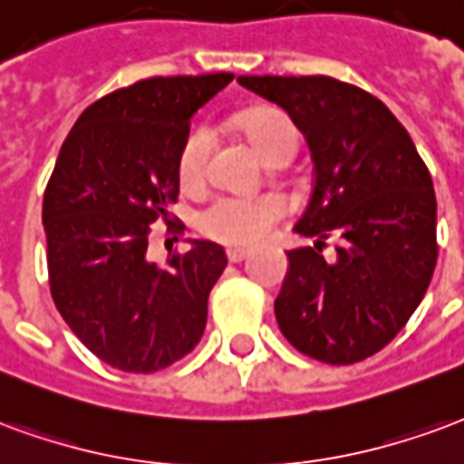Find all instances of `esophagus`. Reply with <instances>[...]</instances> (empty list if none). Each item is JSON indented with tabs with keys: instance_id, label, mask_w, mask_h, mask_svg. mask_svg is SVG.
<instances>
[{
	"instance_id": "esophagus-1",
	"label": "esophagus",
	"mask_w": 464,
	"mask_h": 464,
	"mask_svg": "<svg viewBox=\"0 0 464 464\" xmlns=\"http://www.w3.org/2000/svg\"><path fill=\"white\" fill-rule=\"evenodd\" d=\"M246 256H249V249H242V246H229L227 249V259L232 262V265H237V262H245Z\"/></svg>"
}]
</instances>
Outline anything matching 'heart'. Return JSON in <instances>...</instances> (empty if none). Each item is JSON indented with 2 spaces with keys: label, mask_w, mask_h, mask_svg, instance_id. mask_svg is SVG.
I'll list each match as a JSON object with an SVG mask.
<instances>
[{
  "label": "heart",
  "mask_w": 464,
  "mask_h": 464,
  "mask_svg": "<svg viewBox=\"0 0 464 464\" xmlns=\"http://www.w3.org/2000/svg\"><path fill=\"white\" fill-rule=\"evenodd\" d=\"M246 140L262 158H272L282 148H296V128L276 111L249 116L242 125ZM209 153V133L199 128L185 140L180 150V180L185 185L199 180ZM286 205L279 195H218L199 212V229L225 245H255L284 218Z\"/></svg>",
  "instance_id": "heart-1"
}]
</instances>
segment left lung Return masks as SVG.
<instances>
[{
    "label": "left lung",
    "instance_id": "8db88e82",
    "mask_svg": "<svg viewBox=\"0 0 464 464\" xmlns=\"http://www.w3.org/2000/svg\"><path fill=\"white\" fill-rule=\"evenodd\" d=\"M239 86L286 111L306 138L314 190L294 232L314 246L286 252L274 302L296 351L348 366L395 339L418 309L438 262L432 178L383 101L331 76H239ZM342 237L337 259L323 239Z\"/></svg>",
    "mask_w": 464,
    "mask_h": 464
}]
</instances>
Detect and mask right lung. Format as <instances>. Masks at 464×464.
<instances>
[{"mask_svg":"<svg viewBox=\"0 0 464 464\" xmlns=\"http://www.w3.org/2000/svg\"><path fill=\"white\" fill-rule=\"evenodd\" d=\"M232 79L138 81L91 103L61 145L42 209L53 304L81 343L118 371L168 368L202 339L225 249L192 239L190 252L158 266L148 235L180 192L190 118Z\"/></svg>","mask_w":464,"mask_h":464,"instance_id":"1","label":"right lung"}]
</instances>
